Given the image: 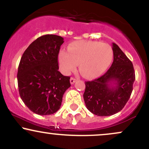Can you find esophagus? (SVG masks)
<instances>
[{
  "mask_svg": "<svg viewBox=\"0 0 149 149\" xmlns=\"http://www.w3.org/2000/svg\"><path fill=\"white\" fill-rule=\"evenodd\" d=\"M76 78H71V79H70V83H71V84H73V83H76Z\"/></svg>",
  "mask_w": 149,
  "mask_h": 149,
  "instance_id": "esophagus-1",
  "label": "esophagus"
}]
</instances>
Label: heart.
Masks as SVG:
<instances>
[{"label":"heart","mask_w":149,"mask_h":149,"mask_svg":"<svg viewBox=\"0 0 149 149\" xmlns=\"http://www.w3.org/2000/svg\"><path fill=\"white\" fill-rule=\"evenodd\" d=\"M113 51L107 43L92 40H78L71 43L68 52L61 51L58 57L64 73H69L79 64L80 73L88 78H97L107 71L111 64Z\"/></svg>","instance_id":"obj_1"}]
</instances>
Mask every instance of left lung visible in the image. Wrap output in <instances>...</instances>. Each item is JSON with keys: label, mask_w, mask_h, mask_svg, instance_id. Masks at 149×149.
I'll list each match as a JSON object with an SVG mask.
<instances>
[{"label": "left lung", "mask_w": 149, "mask_h": 149, "mask_svg": "<svg viewBox=\"0 0 149 149\" xmlns=\"http://www.w3.org/2000/svg\"><path fill=\"white\" fill-rule=\"evenodd\" d=\"M113 61L103 76L85 82L83 98L87 109L99 116H112L120 111L133 90L135 73L132 61L113 43Z\"/></svg>", "instance_id": "8db88e82"}]
</instances>
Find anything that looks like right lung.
I'll use <instances>...</instances> for the list:
<instances>
[{
  "mask_svg": "<svg viewBox=\"0 0 149 149\" xmlns=\"http://www.w3.org/2000/svg\"><path fill=\"white\" fill-rule=\"evenodd\" d=\"M62 37L47 34L38 38L22 54L18 67L19 92L31 111L51 115L60 109L70 77L58 71V54Z\"/></svg>",
  "mask_w": 149,
  "mask_h": 149,
  "instance_id": "add662e5",
  "label": "right lung"
}]
</instances>
